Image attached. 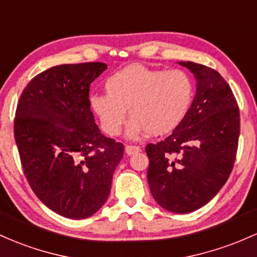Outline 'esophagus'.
<instances>
[{"instance_id":"34e87169","label":"esophagus","mask_w":257,"mask_h":257,"mask_svg":"<svg viewBox=\"0 0 257 257\" xmlns=\"http://www.w3.org/2000/svg\"><path fill=\"white\" fill-rule=\"evenodd\" d=\"M142 151V149L139 148V146H134V145H126L125 146V154L128 155V156H132V155L134 154H138V152Z\"/></svg>"}]
</instances>
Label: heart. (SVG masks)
Instances as JSON below:
<instances>
[{
    "label": "heart",
    "instance_id": "heart-1",
    "mask_svg": "<svg viewBox=\"0 0 257 257\" xmlns=\"http://www.w3.org/2000/svg\"><path fill=\"white\" fill-rule=\"evenodd\" d=\"M107 94H94L90 107L108 135H118L126 119V109L133 117L126 128L129 139L149 133L167 134L179 125L190 108L194 85L179 69H151L132 64L118 70L105 83Z\"/></svg>",
    "mask_w": 257,
    "mask_h": 257
}]
</instances>
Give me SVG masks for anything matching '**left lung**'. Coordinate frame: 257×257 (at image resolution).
Here are the masks:
<instances>
[{"mask_svg": "<svg viewBox=\"0 0 257 257\" xmlns=\"http://www.w3.org/2000/svg\"><path fill=\"white\" fill-rule=\"evenodd\" d=\"M194 74L196 94L168 138L145 148L155 201L174 213L205 206L227 182L235 161L240 120L227 81L215 69L178 62Z\"/></svg>", "mask_w": 257, "mask_h": 257, "instance_id": "left-lung-1", "label": "left lung"}]
</instances>
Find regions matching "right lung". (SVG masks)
I'll list each match as a JSON object with an SVG mask.
<instances>
[{
    "instance_id": "add662e5",
    "label": "right lung",
    "mask_w": 257,
    "mask_h": 257,
    "mask_svg": "<svg viewBox=\"0 0 257 257\" xmlns=\"http://www.w3.org/2000/svg\"><path fill=\"white\" fill-rule=\"evenodd\" d=\"M106 69L101 62L52 67L30 80L17 106L14 139L25 177L67 218L102 207L123 157V144L101 133L90 109V84Z\"/></svg>"
}]
</instances>
